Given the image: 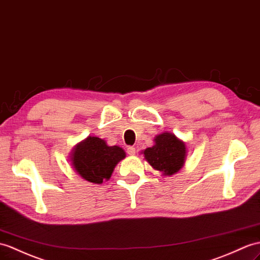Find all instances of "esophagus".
Returning <instances> with one entry per match:
<instances>
[{
	"mask_svg": "<svg viewBox=\"0 0 260 260\" xmlns=\"http://www.w3.org/2000/svg\"><path fill=\"white\" fill-rule=\"evenodd\" d=\"M135 153H136V149H135L134 146H128L127 147V154L128 155L133 156V155H135Z\"/></svg>",
	"mask_w": 260,
	"mask_h": 260,
	"instance_id": "esophagus-1",
	"label": "esophagus"
}]
</instances>
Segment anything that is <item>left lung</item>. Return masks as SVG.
Wrapping results in <instances>:
<instances>
[{"label":"left lung","instance_id":"1","mask_svg":"<svg viewBox=\"0 0 260 260\" xmlns=\"http://www.w3.org/2000/svg\"><path fill=\"white\" fill-rule=\"evenodd\" d=\"M155 145L144 150V157L164 176L177 173L184 166L186 146L172 133H162L155 137Z\"/></svg>","mask_w":260,"mask_h":260}]
</instances>
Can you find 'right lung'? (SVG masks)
I'll list each match as a JSON object with an SVG mask.
<instances>
[{
  "label": "right lung",
  "instance_id": "obj_1",
  "mask_svg": "<svg viewBox=\"0 0 260 260\" xmlns=\"http://www.w3.org/2000/svg\"><path fill=\"white\" fill-rule=\"evenodd\" d=\"M125 156L122 147L108 146L102 138L88 136L76 145L71 160L81 177L89 183L102 184L110 179L117 162Z\"/></svg>",
  "mask_w": 260,
  "mask_h": 260
}]
</instances>
